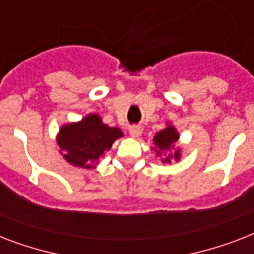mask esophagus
I'll list each match as a JSON object with an SVG mask.
<instances>
[{
  "mask_svg": "<svg viewBox=\"0 0 254 254\" xmlns=\"http://www.w3.org/2000/svg\"><path fill=\"white\" fill-rule=\"evenodd\" d=\"M141 133H142V130H141V127H130V129H129V134H130L131 137H134V138L139 137Z\"/></svg>",
  "mask_w": 254,
  "mask_h": 254,
  "instance_id": "34e87169",
  "label": "esophagus"
}]
</instances>
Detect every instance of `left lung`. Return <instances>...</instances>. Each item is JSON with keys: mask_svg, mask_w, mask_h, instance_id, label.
I'll list each match as a JSON object with an SVG mask.
<instances>
[{"mask_svg": "<svg viewBox=\"0 0 254 254\" xmlns=\"http://www.w3.org/2000/svg\"><path fill=\"white\" fill-rule=\"evenodd\" d=\"M178 138H179V134L175 130V127L173 125H169L166 129L158 131L157 134L154 135V151L155 154L161 157L163 163H171L173 159L178 161L179 157H181V150L177 149V150H173L174 143L177 142Z\"/></svg>", "mask_w": 254, "mask_h": 254, "instance_id": "1", "label": "left lung"}]
</instances>
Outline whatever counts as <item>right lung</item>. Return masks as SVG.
<instances>
[{
    "label": "right lung",
    "instance_id": "add662e5",
    "mask_svg": "<svg viewBox=\"0 0 254 254\" xmlns=\"http://www.w3.org/2000/svg\"><path fill=\"white\" fill-rule=\"evenodd\" d=\"M120 137H123V131L119 127L105 125L100 116L88 115L79 123L62 127L58 145L67 162L92 169Z\"/></svg>",
    "mask_w": 254,
    "mask_h": 254
}]
</instances>
